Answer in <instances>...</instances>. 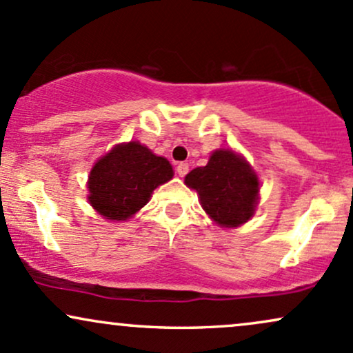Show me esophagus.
Wrapping results in <instances>:
<instances>
[{
  "label": "esophagus",
  "mask_w": 353,
  "mask_h": 353,
  "mask_svg": "<svg viewBox=\"0 0 353 353\" xmlns=\"http://www.w3.org/2000/svg\"><path fill=\"white\" fill-rule=\"evenodd\" d=\"M176 172H177V176H179V177H184L185 174L189 172V164L188 163H179V164H177V168H176Z\"/></svg>",
  "instance_id": "1"
}]
</instances>
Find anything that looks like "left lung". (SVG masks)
<instances>
[{
    "label": "left lung",
    "mask_w": 353,
    "mask_h": 353,
    "mask_svg": "<svg viewBox=\"0 0 353 353\" xmlns=\"http://www.w3.org/2000/svg\"><path fill=\"white\" fill-rule=\"evenodd\" d=\"M184 182L197 190L202 209L220 227H240L253 217L260 181L243 156L232 150L212 152L207 165L192 169Z\"/></svg>",
    "instance_id": "8db88e82"
}]
</instances>
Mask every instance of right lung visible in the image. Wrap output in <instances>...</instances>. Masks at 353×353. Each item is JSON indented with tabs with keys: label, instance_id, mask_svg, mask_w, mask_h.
I'll list each match as a JSON object with an SVG mask.
<instances>
[{
	"label": "right lung",
	"instance_id": "add662e5",
	"mask_svg": "<svg viewBox=\"0 0 353 353\" xmlns=\"http://www.w3.org/2000/svg\"><path fill=\"white\" fill-rule=\"evenodd\" d=\"M172 176L169 161L144 144H117L92 168L88 202L103 219L125 222L150 202L152 190Z\"/></svg>",
	"mask_w": 353,
	"mask_h": 353
}]
</instances>
